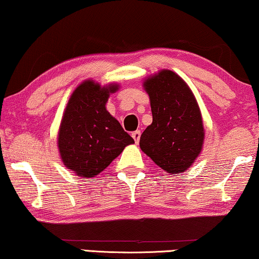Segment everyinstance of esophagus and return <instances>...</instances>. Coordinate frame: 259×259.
Segmentation results:
<instances>
[{
    "mask_svg": "<svg viewBox=\"0 0 259 259\" xmlns=\"http://www.w3.org/2000/svg\"><path fill=\"white\" fill-rule=\"evenodd\" d=\"M131 136H133V138L135 140V142L138 143V142H140V140H141V131H140V130L134 131V133L131 134Z\"/></svg>",
    "mask_w": 259,
    "mask_h": 259,
    "instance_id": "esophagus-1",
    "label": "esophagus"
}]
</instances>
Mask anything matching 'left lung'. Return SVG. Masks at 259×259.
Wrapping results in <instances>:
<instances>
[{
    "instance_id": "left-lung-1",
    "label": "left lung",
    "mask_w": 259,
    "mask_h": 259,
    "mask_svg": "<svg viewBox=\"0 0 259 259\" xmlns=\"http://www.w3.org/2000/svg\"><path fill=\"white\" fill-rule=\"evenodd\" d=\"M143 86L150 96L152 123L141 136L142 151L171 175L185 172L203 144L198 102L187 83L169 69L146 79Z\"/></svg>"
}]
</instances>
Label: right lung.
Here are the masks:
<instances>
[{
    "label": "right lung",
    "mask_w": 259,
    "mask_h": 259,
    "mask_svg": "<svg viewBox=\"0 0 259 259\" xmlns=\"http://www.w3.org/2000/svg\"><path fill=\"white\" fill-rule=\"evenodd\" d=\"M117 90V84L101 87L86 80L68 100L58 148L65 166L80 177L92 178L101 173L126 145L135 143L106 109L109 94Z\"/></svg>",
    "instance_id": "obj_1"
}]
</instances>
